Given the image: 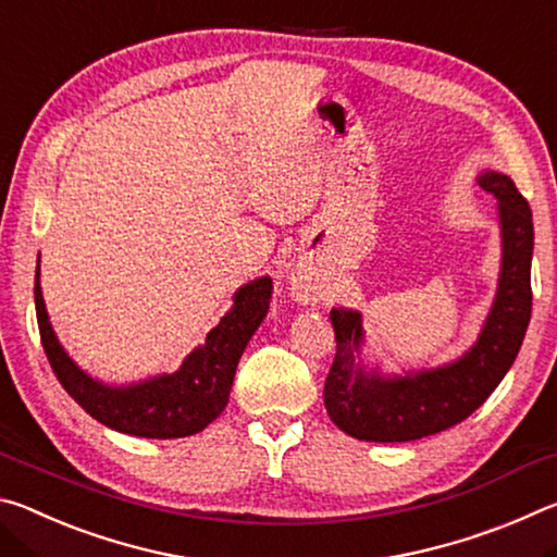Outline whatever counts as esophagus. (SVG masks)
Instances as JSON below:
<instances>
[{"label":"esophagus","instance_id":"obj_1","mask_svg":"<svg viewBox=\"0 0 557 557\" xmlns=\"http://www.w3.org/2000/svg\"><path fill=\"white\" fill-rule=\"evenodd\" d=\"M299 289H301V287H299Z\"/></svg>","mask_w":557,"mask_h":557}]
</instances>
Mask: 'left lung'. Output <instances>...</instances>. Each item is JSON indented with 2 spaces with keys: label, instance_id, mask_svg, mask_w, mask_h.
<instances>
[{
  "label": "left lung",
  "instance_id": "8db88e82",
  "mask_svg": "<svg viewBox=\"0 0 557 557\" xmlns=\"http://www.w3.org/2000/svg\"><path fill=\"white\" fill-rule=\"evenodd\" d=\"M476 184L496 199L502 270L476 342L437 369L383 373L363 361V319L332 309L336 356L324 383L329 418L346 435L366 442H412L467 420L511 369L531 322L533 215L516 184L484 169Z\"/></svg>",
  "mask_w": 557,
  "mask_h": 557
}]
</instances>
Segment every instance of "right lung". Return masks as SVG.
Masks as SVG:
<instances>
[{"label": "right lung", "instance_id": "obj_1", "mask_svg": "<svg viewBox=\"0 0 557 557\" xmlns=\"http://www.w3.org/2000/svg\"><path fill=\"white\" fill-rule=\"evenodd\" d=\"M39 277L41 270L36 268V319H39L41 344L55 379L90 418L122 435L149 440L196 435L225 410L235 369H238L245 346L268 314L272 292V280L268 275L250 280L248 285L235 289L233 307L206 334L203 346H196L174 373L112 385L92 379L61 346L46 312Z\"/></svg>", "mask_w": 557, "mask_h": 557}]
</instances>
